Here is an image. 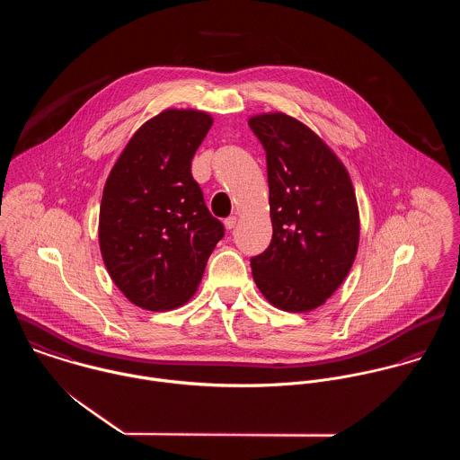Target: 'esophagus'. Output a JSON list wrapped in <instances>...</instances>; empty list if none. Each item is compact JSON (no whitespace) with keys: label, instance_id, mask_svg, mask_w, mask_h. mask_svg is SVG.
<instances>
[{"label":"esophagus","instance_id":"34e87169","mask_svg":"<svg viewBox=\"0 0 460 460\" xmlns=\"http://www.w3.org/2000/svg\"><path fill=\"white\" fill-rule=\"evenodd\" d=\"M235 225H237V217H235V216H230V217H226V219H225V226H226V230H234V228H235Z\"/></svg>","mask_w":460,"mask_h":460}]
</instances>
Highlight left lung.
I'll return each mask as SVG.
<instances>
[{
  "mask_svg": "<svg viewBox=\"0 0 460 460\" xmlns=\"http://www.w3.org/2000/svg\"><path fill=\"white\" fill-rule=\"evenodd\" d=\"M265 150L272 239L252 259L253 279L276 308L323 306L347 278L359 244V210L347 168L303 122L285 113L248 120Z\"/></svg>",
  "mask_w": 460,
  "mask_h": 460,
  "instance_id": "obj_1",
  "label": "left lung"
}]
</instances>
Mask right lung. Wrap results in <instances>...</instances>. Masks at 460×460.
<instances>
[{
    "label": "right lung",
    "mask_w": 460,
    "mask_h": 460,
    "mask_svg": "<svg viewBox=\"0 0 460 460\" xmlns=\"http://www.w3.org/2000/svg\"><path fill=\"white\" fill-rule=\"evenodd\" d=\"M210 126L205 111H161L132 134L104 184L102 261L120 292L143 310L186 305L225 235L191 175Z\"/></svg>",
    "instance_id": "add662e5"
}]
</instances>
